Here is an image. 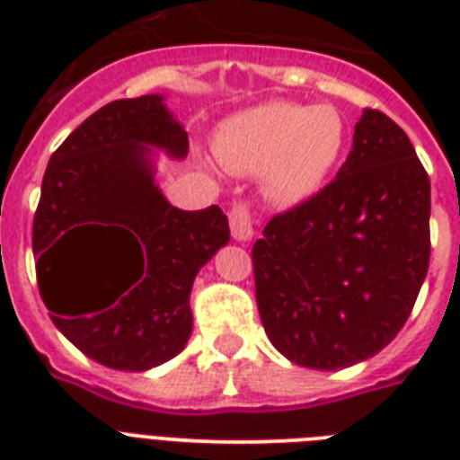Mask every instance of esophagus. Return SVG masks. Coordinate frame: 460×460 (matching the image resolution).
<instances>
[{"instance_id": "esophagus-1", "label": "esophagus", "mask_w": 460, "mask_h": 460, "mask_svg": "<svg viewBox=\"0 0 460 460\" xmlns=\"http://www.w3.org/2000/svg\"><path fill=\"white\" fill-rule=\"evenodd\" d=\"M229 226L231 236L236 238V241H248L255 234V217H252L251 205L236 202L229 212Z\"/></svg>"}]
</instances>
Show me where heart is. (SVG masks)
Listing matches in <instances>:
<instances>
[{
    "label": "heart",
    "instance_id": "obj_1",
    "mask_svg": "<svg viewBox=\"0 0 460 460\" xmlns=\"http://www.w3.org/2000/svg\"><path fill=\"white\" fill-rule=\"evenodd\" d=\"M349 126L329 104L267 102L226 119L215 155L234 173H260L270 200L298 205L320 193L339 164Z\"/></svg>",
    "mask_w": 460,
    "mask_h": 460
}]
</instances>
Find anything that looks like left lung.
<instances>
[{"mask_svg":"<svg viewBox=\"0 0 460 460\" xmlns=\"http://www.w3.org/2000/svg\"><path fill=\"white\" fill-rule=\"evenodd\" d=\"M428 267V172L403 128L370 107L336 179L274 215L252 245L262 327L274 349L313 370L385 349Z\"/></svg>","mask_w":460,"mask_h":460,"instance_id":"left-lung-1","label":"left lung"}]
</instances>
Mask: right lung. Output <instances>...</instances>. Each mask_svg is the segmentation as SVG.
I'll list each match as a JSON object with an SVG mask.
<instances>
[{"mask_svg":"<svg viewBox=\"0 0 460 460\" xmlns=\"http://www.w3.org/2000/svg\"><path fill=\"white\" fill-rule=\"evenodd\" d=\"M146 146L188 153L162 97L104 104L54 150L32 219L40 296L57 329L100 365L131 372L183 350L195 274L229 243L217 205L166 202Z\"/></svg>","mask_w":460,"mask_h":460,"instance_id":"add662e5","label":"right lung"}]
</instances>
